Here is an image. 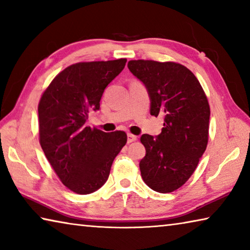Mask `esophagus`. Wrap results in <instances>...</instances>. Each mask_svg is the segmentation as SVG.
Returning a JSON list of instances; mask_svg holds the SVG:
<instances>
[{
	"mask_svg": "<svg viewBox=\"0 0 250 250\" xmlns=\"http://www.w3.org/2000/svg\"><path fill=\"white\" fill-rule=\"evenodd\" d=\"M137 139H138L137 135H134V134H131V133H128V143L134 142L135 140H137Z\"/></svg>",
	"mask_w": 250,
	"mask_h": 250,
	"instance_id": "1",
	"label": "esophagus"
}]
</instances>
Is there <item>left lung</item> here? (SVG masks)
<instances>
[{
	"label": "left lung",
	"instance_id": "8db88e82",
	"mask_svg": "<svg viewBox=\"0 0 250 250\" xmlns=\"http://www.w3.org/2000/svg\"><path fill=\"white\" fill-rule=\"evenodd\" d=\"M128 68L146 84L152 116L164 117L158 137L142 134L141 176L150 188L171 193L192 176L208 142V100L198 79L174 62L130 61Z\"/></svg>",
	"mask_w": 250,
	"mask_h": 250
}]
</instances>
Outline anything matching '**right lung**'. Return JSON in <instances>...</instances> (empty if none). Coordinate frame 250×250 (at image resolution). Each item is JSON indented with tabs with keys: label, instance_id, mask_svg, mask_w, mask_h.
Segmentation results:
<instances>
[{
	"label": "right lung",
	"instance_id": "1",
	"mask_svg": "<svg viewBox=\"0 0 250 250\" xmlns=\"http://www.w3.org/2000/svg\"><path fill=\"white\" fill-rule=\"evenodd\" d=\"M125 62L120 58L70 65L52 80L40 99L42 149L62 183L80 195L105 183L113 160L126 143L125 131L107 133L86 125L89 112L100 108L104 90Z\"/></svg>",
	"mask_w": 250,
	"mask_h": 250
}]
</instances>
